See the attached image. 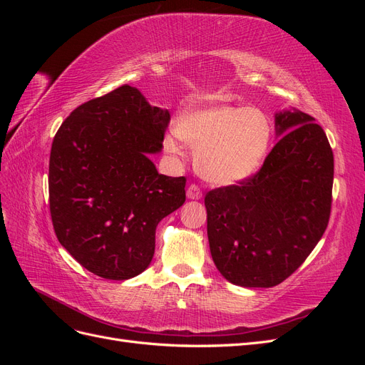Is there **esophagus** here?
Returning a JSON list of instances; mask_svg holds the SVG:
<instances>
[{"mask_svg":"<svg viewBox=\"0 0 365 365\" xmlns=\"http://www.w3.org/2000/svg\"><path fill=\"white\" fill-rule=\"evenodd\" d=\"M185 193H187V197H189V200H201V197H202V190L196 184L189 185V189H187Z\"/></svg>","mask_w":365,"mask_h":365,"instance_id":"obj_1","label":"esophagus"}]
</instances>
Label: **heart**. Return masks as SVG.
<instances>
[{
    "instance_id": "obj_1",
    "label": "heart",
    "mask_w": 365,
    "mask_h": 365,
    "mask_svg": "<svg viewBox=\"0 0 365 365\" xmlns=\"http://www.w3.org/2000/svg\"><path fill=\"white\" fill-rule=\"evenodd\" d=\"M176 134L196 148V169L216 184H235L256 172L267 157L272 126L256 108L212 103L185 113ZM170 150H178L173 138Z\"/></svg>"
}]
</instances>
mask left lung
I'll use <instances>...</instances> for the list:
<instances>
[{"label":"left lung","mask_w":365,"mask_h":365,"mask_svg":"<svg viewBox=\"0 0 365 365\" xmlns=\"http://www.w3.org/2000/svg\"><path fill=\"white\" fill-rule=\"evenodd\" d=\"M279 141L251 178L205 195L217 271L244 288H272L322 239L332 205L334 153L323 128L298 109L275 114Z\"/></svg>","instance_id":"obj_1"}]
</instances>
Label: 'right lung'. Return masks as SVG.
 Here are the masks:
<instances>
[{
	"instance_id": "add662e5",
	"label": "right lung",
	"mask_w": 365,
	"mask_h": 365,
	"mask_svg": "<svg viewBox=\"0 0 365 365\" xmlns=\"http://www.w3.org/2000/svg\"><path fill=\"white\" fill-rule=\"evenodd\" d=\"M168 109L135 86L76 108L54 135L50 213L61 245L85 269L108 280L145 271L160 220L185 201V178L158 173L150 153L163 149Z\"/></svg>"
}]
</instances>
